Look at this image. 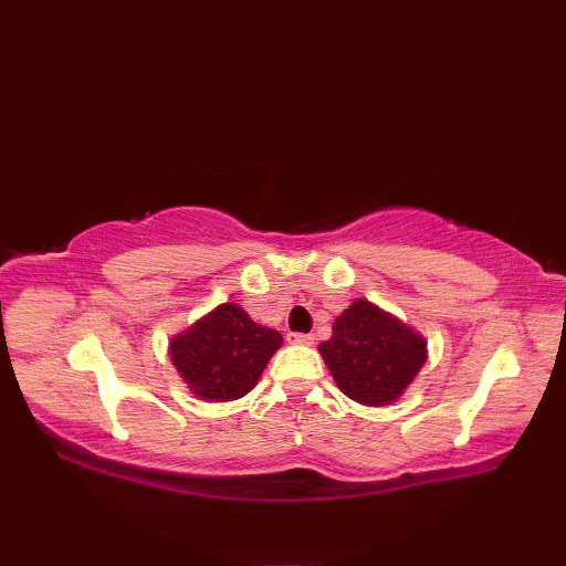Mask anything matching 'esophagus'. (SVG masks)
Here are the masks:
<instances>
[{
	"mask_svg": "<svg viewBox=\"0 0 566 566\" xmlns=\"http://www.w3.org/2000/svg\"><path fill=\"white\" fill-rule=\"evenodd\" d=\"M286 343H290V345H311V343H314V338H311L308 333H290V335H286Z\"/></svg>",
	"mask_w": 566,
	"mask_h": 566,
	"instance_id": "34e87169",
	"label": "esophagus"
}]
</instances>
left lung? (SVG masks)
I'll use <instances>...</instances> for the list:
<instances>
[{"label":"left lung","mask_w":566,"mask_h":566,"mask_svg":"<svg viewBox=\"0 0 566 566\" xmlns=\"http://www.w3.org/2000/svg\"><path fill=\"white\" fill-rule=\"evenodd\" d=\"M338 389L363 406H389L411 387L428 359V340L416 328L367 298H355L318 345Z\"/></svg>","instance_id":"left-lung-1"}]
</instances>
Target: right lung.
<instances>
[{
    "mask_svg": "<svg viewBox=\"0 0 566 566\" xmlns=\"http://www.w3.org/2000/svg\"><path fill=\"white\" fill-rule=\"evenodd\" d=\"M280 347V331L260 326L243 306L228 302L177 333L167 353L197 399L223 403L255 389Z\"/></svg>",
    "mask_w": 566,
    "mask_h": 566,
    "instance_id": "1",
    "label": "right lung"
}]
</instances>
